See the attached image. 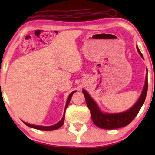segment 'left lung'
Returning a JSON list of instances; mask_svg holds the SVG:
<instances>
[{
	"mask_svg": "<svg viewBox=\"0 0 155 155\" xmlns=\"http://www.w3.org/2000/svg\"><path fill=\"white\" fill-rule=\"evenodd\" d=\"M137 51L140 55L142 58H143V54L140 51L136 46ZM146 78L145 85H144L143 90L142 91L141 94L137 99L136 102L131 107L130 109L124 112L120 113H105L101 111L97 104L93 99L90 95L88 94L85 90H82L87 105L90 109L91 113V117H92V121L94 124L98 126L99 128L102 129H116L122 128V127L126 126L132 120L134 119L137 114H138L141 107H143L144 102H145L146 95L147 92V69H146Z\"/></svg>",
	"mask_w": 155,
	"mask_h": 155,
	"instance_id": "left-lung-1",
	"label": "left lung"
}]
</instances>
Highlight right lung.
Masks as SVG:
<instances>
[{
    "label": "right lung",
    "mask_w": 155,
    "mask_h": 155,
    "mask_svg": "<svg viewBox=\"0 0 155 155\" xmlns=\"http://www.w3.org/2000/svg\"><path fill=\"white\" fill-rule=\"evenodd\" d=\"M76 92V91H73V92H72L70 95L68 97L67 99V101H66V104H65V110H64V114H63V118H61V120L60 121L57 123L54 126H37V125H33V124H28V123H26L25 121H23V123L25 125H27V126L30 127V128H35V129H37V130H46V131H48V130H56V129H58L60 128L63 126V123H64V120H65V111H66V109L68 107V106L69 103H70V101H71V97L73 96V94H74Z\"/></svg>",
    "instance_id": "right-lung-1"
}]
</instances>
